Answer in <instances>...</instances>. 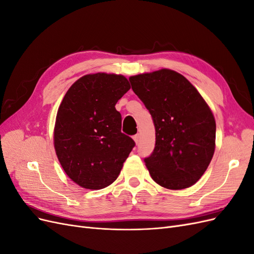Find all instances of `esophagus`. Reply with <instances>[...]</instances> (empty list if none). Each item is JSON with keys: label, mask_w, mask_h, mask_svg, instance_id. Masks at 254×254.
<instances>
[{"label": "esophagus", "mask_w": 254, "mask_h": 254, "mask_svg": "<svg viewBox=\"0 0 254 254\" xmlns=\"http://www.w3.org/2000/svg\"><path fill=\"white\" fill-rule=\"evenodd\" d=\"M133 140H134V142H135L136 144L139 143V141H140V134H139V133L134 134V135H133Z\"/></svg>", "instance_id": "1"}]
</instances>
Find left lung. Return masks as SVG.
<instances>
[{
	"label": "left lung",
	"instance_id": "1",
	"mask_svg": "<svg viewBox=\"0 0 254 254\" xmlns=\"http://www.w3.org/2000/svg\"><path fill=\"white\" fill-rule=\"evenodd\" d=\"M129 80L156 128L155 149L144 159L151 178L168 190L194 186L215 151L216 123L210 107L183 75L168 68Z\"/></svg>",
	"mask_w": 254,
	"mask_h": 254
}]
</instances>
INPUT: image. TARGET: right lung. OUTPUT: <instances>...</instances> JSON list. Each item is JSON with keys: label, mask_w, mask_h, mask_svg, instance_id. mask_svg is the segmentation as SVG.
I'll return each instance as SVG.
<instances>
[{"label": "right lung", "mask_w": 254, "mask_h": 254, "mask_svg": "<svg viewBox=\"0 0 254 254\" xmlns=\"http://www.w3.org/2000/svg\"><path fill=\"white\" fill-rule=\"evenodd\" d=\"M129 89L123 75L88 74L72 84L59 106L54 147L68 178L83 189L110 186L134 147L131 137L122 133L115 109Z\"/></svg>", "instance_id": "add662e5"}]
</instances>
